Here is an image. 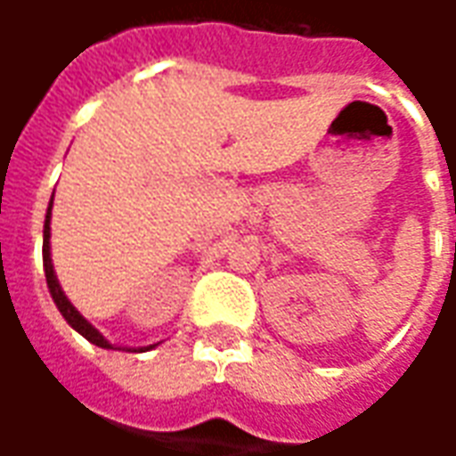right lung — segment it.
<instances>
[{"label": "right lung", "instance_id": "1", "mask_svg": "<svg viewBox=\"0 0 456 456\" xmlns=\"http://www.w3.org/2000/svg\"><path fill=\"white\" fill-rule=\"evenodd\" d=\"M51 208H53V200H51V205H48V212H45V224H44V271H45V283H48V290H51V297H53L55 307L61 310V315L68 320V325L73 327L75 332H80V335L87 339V342L97 344V346H102V349H114V344H110L102 337L100 330H94L87 320H85L75 305L68 300V296L63 293V288L58 283V278H55L53 271V261H51ZM156 344H149V346H129L126 352H149L153 349Z\"/></svg>", "mask_w": 456, "mask_h": 456}]
</instances>
